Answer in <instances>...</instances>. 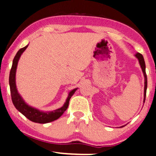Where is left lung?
Here are the masks:
<instances>
[{
    "label": "left lung",
    "instance_id": "left-lung-1",
    "mask_svg": "<svg viewBox=\"0 0 156 156\" xmlns=\"http://www.w3.org/2000/svg\"><path fill=\"white\" fill-rule=\"evenodd\" d=\"M135 56L137 58L138 60L139 64H140L141 69L143 73V76H144V98H143V103H145V100H146V90H147V76L146 73V63H145L144 58L143 56L140 53H137L135 54ZM126 126V125H125ZM125 126H122L121 127H124Z\"/></svg>",
    "mask_w": 156,
    "mask_h": 156
}]
</instances>
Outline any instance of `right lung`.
<instances>
[{"mask_svg":"<svg viewBox=\"0 0 156 156\" xmlns=\"http://www.w3.org/2000/svg\"><path fill=\"white\" fill-rule=\"evenodd\" d=\"M28 45H27L26 46L23 48H20L17 52V53H16V56L14 57V59L13 61V64H12V67L11 69H10L9 76V85L12 101H13V103L14 106L16 107V108L20 113H21L23 115L26 116L28 120L34 122V123H50V122L57 120L58 118H59L63 115L64 112L68 108L70 98L72 97V95L74 94L78 88H74L72 90H70L68 93V98L63 106L60 108L55 110V111H42L36 108L31 107L30 105L27 104L25 102L24 100L23 99L21 95L19 94V93H18L17 90V88H16V73L18 61H19L20 58L21 56L22 53L26 51V49L28 48Z\"/></svg>","mask_w":156,"mask_h":156,"instance_id":"right-lung-1","label":"right lung"}]
</instances>
